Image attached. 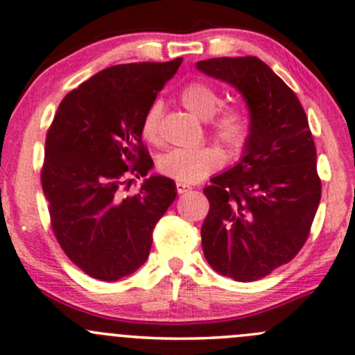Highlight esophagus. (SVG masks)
<instances>
[{
    "label": "esophagus",
    "instance_id": "1",
    "mask_svg": "<svg viewBox=\"0 0 355 355\" xmlns=\"http://www.w3.org/2000/svg\"><path fill=\"white\" fill-rule=\"evenodd\" d=\"M190 190H191V187L187 185V183H182V182L177 183V191L180 193V195H183V193H187V191H190Z\"/></svg>",
    "mask_w": 355,
    "mask_h": 355
}]
</instances>
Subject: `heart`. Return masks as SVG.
Listing matches in <instances>:
<instances>
[{
  "instance_id": "heart-1",
  "label": "heart",
  "mask_w": 355,
  "mask_h": 355,
  "mask_svg": "<svg viewBox=\"0 0 355 355\" xmlns=\"http://www.w3.org/2000/svg\"><path fill=\"white\" fill-rule=\"evenodd\" d=\"M180 100L190 113L200 119L209 121L211 131L224 144L239 147L248 136V123L244 114L236 107H226L218 113L221 96L209 85L191 82L182 89ZM162 103H152L142 119V134L147 141H157ZM224 164V154L218 147H195V149H170L159 157L160 172L182 183H196Z\"/></svg>"
}]
</instances>
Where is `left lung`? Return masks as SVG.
Here are the masks:
<instances>
[{"label":"left lung","mask_w":355,"mask_h":355,"mask_svg":"<svg viewBox=\"0 0 355 355\" xmlns=\"http://www.w3.org/2000/svg\"><path fill=\"white\" fill-rule=\"evenodd\" d=\"M196 69L234 87L249 110L239 162L203 190L209 211L201 245L218 273L254 282L308 239L321 200L315 142L297 95L260 58H208Z\"/></svg>","instance_id":"obj_1"}]
</instances>
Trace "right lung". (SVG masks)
Returning a JSON list of instances; mask_svg holds the SVG:
<instances>
[{
  "instance_id": "right-lung-1",
  "label": "right lung",
  "mask_w": 355,
  "mask_h": 355,
  "mask_svg": "<svg viewBox=\"0 0 355 355\" xmlns=\"http://www.w3.org/2000/svg\"><path fill=\"white\" fill-rule=\"evenodd\" d=\"M182 60L98 71L62 100L47 132L40 180L53 234L71 262L98 280L116 282L146 262L152 231L177 198L164 175L146 178L136 195L124 191L131 175L146 177L154 167L142 119Z\"/></svg>"
}]
</instances>
